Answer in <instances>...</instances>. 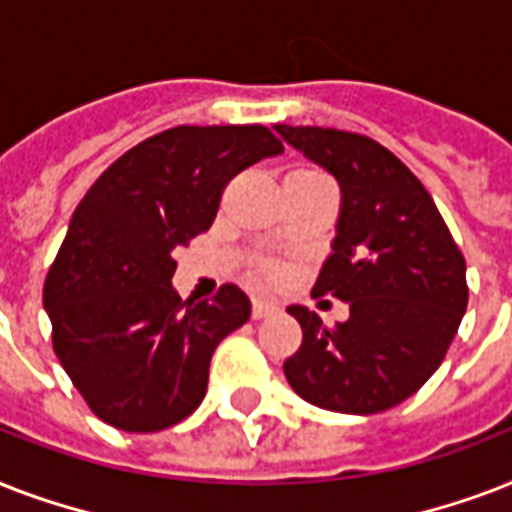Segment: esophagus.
I'll return each mask as SVG.
<instances>
[{
    "label": "esophagus",
    "mask_w": 512,
    "mask_h": 512,
    "mask_svg": "<svg viewBox=\"0 0 512 512\" xmlns=\"http://www.w3.org/2000/svg\"><path fill=\"white\" fill-rule=\"evenodd\" d=\"M276 308H279V305L271 303V300H260V297H255V300H252V316H255V319H265V316H271Z\"/></svg>",
    "instance_id": "1"
}]
</instances>
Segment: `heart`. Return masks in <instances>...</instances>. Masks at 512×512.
<instances>
[{"label": "heart", "mask_w": 512, "mask_h": 512, "mask_svg": "<svg viewBox=\"0 0 512 512\" xmlns=\"http://www.w3.org/2000/svg\"><path fill=\"white\" fill-rule=\"evenodd\" d=\"M313 172V170H311ZM260 271L263 273H271V268H268V265H260Z\"/></svg>", "instance_id": "heart-1"}]
</instances>
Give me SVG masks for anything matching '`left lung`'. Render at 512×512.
<instances>
[{"mask_svg": "<svg viewBox=\"0 0 512 512\" xmlns=\"http://www.w3.org/2000/svg\"><path fill=\"white\" fill-rule=\"evenodd\" d=\"M276 132L340 183L337 236L313 297L350 305L335 327L289 305L303 342L284 374L313 406L385 412L444 361L468 308L465 257L425 185L377 140L332 127L276 124Z\"/></svg>", "mask_w": 512, "mask_h": 512, "instance_id": "obj_1", "label": "left lung"}]
</instances>
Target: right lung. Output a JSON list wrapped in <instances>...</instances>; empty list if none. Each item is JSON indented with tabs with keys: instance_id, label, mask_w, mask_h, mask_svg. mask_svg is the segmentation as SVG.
<instances>
[{
	"instance_id": "1",
	"label": "right lung",
	"mask_w": 512,
	"mask_h": 512,
	"mask_svg": "<svg viewBox=\"0 0 512 512\" xmlns=\"http://www.w3.org/2000/svg\"><path fill=\"white\" fill-rule=\"evenodd\" d=\"M281 151L263 124H183L130 148L84 193L44 308L55 356L103 422L156 433L201 404L212 353L252 305L233 284L180 300L172 252L212 225L231 177Z\"/></svg>"
}]
</instances>
